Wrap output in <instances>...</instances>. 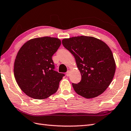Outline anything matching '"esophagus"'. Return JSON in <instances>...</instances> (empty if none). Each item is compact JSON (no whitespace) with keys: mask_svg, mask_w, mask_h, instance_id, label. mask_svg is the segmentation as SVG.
I'll return each mask as SVG.
<instances>
[{"mask_svg":"<svg viewBox=\"0 0 131 131\" xmlns=\"http://www.w3.org/2000/svg\"><path fill=\"white\" fill-rule=\"evenodd\" d=\"M66 75H67V76H69L70 75V70L67 71V72H66Z\"/></svg>","mask_w":131,"mask_h":131,"instance_id":"1","label":"esophagus"}]
</instances>
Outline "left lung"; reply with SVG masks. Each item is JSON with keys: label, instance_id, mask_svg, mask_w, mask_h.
Masks as SVG:
<instances>
[{"label": "left lung", "instance_id": "obj_1", "mask_svg": "<svg viewBox=\"0 0 131 131\" xmlns=\"http://www.w3.org/2000/svg\"><path fill=\"white\" fill-rule=\"evenodd\" d=\"M63 46L73 55L81 75L75 92L91 99L103 93L111 83L116 70L113 53L104 41L92 36H80L62 40Z\"/></svg>", "mask_w": 131, "mask_h": 131}]
</instances>
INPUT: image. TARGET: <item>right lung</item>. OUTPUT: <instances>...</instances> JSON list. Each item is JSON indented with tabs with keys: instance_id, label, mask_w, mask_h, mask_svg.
<instances>
[{
	"instance_id": "obj_1",
	"label": "right lung",
	"mask_w": 131,
	"mask_h": 131,
	"mask_svg": "<svg viewBox=\"0 0 131 131\" xmlns=\"http://www.w3.org/2000/svg\"><path fill=\"white\" fill-rule=\"evenodd\" d=\"M60 44L56 38H37L27 41L18 51L14 76L20 88L29 97L44 99L57 91L64 74L54 70L52 56Z\"/></svg>"
}]
</instances>
